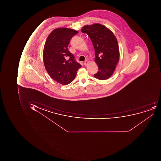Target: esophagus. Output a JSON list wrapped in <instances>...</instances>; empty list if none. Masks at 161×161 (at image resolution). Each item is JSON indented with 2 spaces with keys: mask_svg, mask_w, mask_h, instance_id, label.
Returning a JSON list of instances; mask_svg holds the SVG:
<instances>
[{
  "mask_svg": "<svg viewBox=\"0 0 161 161\" xmlns=\"http://www.w3.org/2000/svg\"><path fill=\"white\" fill-rule=\"evenodd\" d=\"M89 62L88 61V60H86L84 62V65L85 66H87L88 64H89Z\"/></svg>",
  "mask_w": 161,
  "mask_h": 161,
  "instance_id": "34e87169",
  "label": "esophagus"
}]
</instances>
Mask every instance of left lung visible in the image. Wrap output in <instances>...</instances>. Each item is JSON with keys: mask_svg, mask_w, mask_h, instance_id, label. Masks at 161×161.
Instances as JSON below:
<instances>
[{"mask_svg": "<svg viewBox=\"0 0 161 161\" xmlns=\"http://www.w3.org/2000/svg\"><path fill=\"white\" fill-rule=\"evenodd\" d=\"M81 31L87 34L94 48L95 61L99 70L94 76L99 80L108 79L113 74L119 59L117 38L109 29L100 24L85 25Z\"/></svg>", "mask_w": 161, "mask_h": 161, "instance_id": "left-lung-1", "label": "left lung"}]
</instances>
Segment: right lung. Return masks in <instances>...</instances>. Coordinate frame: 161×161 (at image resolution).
<instances>
[{"label": "right lung", "instance_id": "right-lung-1", "mask_svg": "<svg viewBox=\"0 0 161 161\" xmlns=\"http://www.w3.org/2000/svg\"><path fill=\"white\" fill-rule=\"evenodd\" d=\"M78 32L68 28H58L48 36L44 44L43 59L44 66L53 79L60 84L67 85L75 79L81 67L68 49L72 37Z\"/></svg>", "mask_w": 161, "mask_h": 161}]
</instances>
